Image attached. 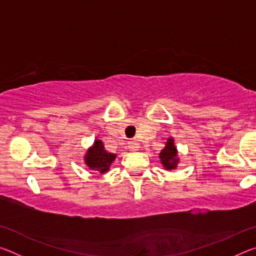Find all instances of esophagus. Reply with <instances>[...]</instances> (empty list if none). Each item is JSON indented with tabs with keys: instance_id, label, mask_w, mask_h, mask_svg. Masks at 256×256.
I'll use <instances>...</instances> for the list:
<instances>
[{
	"instance_id": "1",
	"label": "esophagus",
	"mask_w": 256,
	"mask_h": 256,
	"mask_svg": "<svg viewBox=\"0 0 256 256\" xmlns=\"http://www.w3.org/2000/svg\"><path fill=\"white\" fill-rule=\"evenodd\" d=\"M128 149L132 150V151H136L138 149V144L136 141H130L128 142Z\"/></svg>"
}]
</instances>
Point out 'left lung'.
I'll use <instances>...</instances> for the list:
<instances>
[{"label": "left lung", "mask_w": 256, "mask_h": 256, "mask_svg": "<svg viewBox=\"0 0 256 256\" xmlns=\"http://www.w3.org/2000/svg\"><path fill=\"white\" fill-rule=\"evenodd\" d=\"M160 162H162L164 170H175L180 159L177 158V149L174 144V138H170L166 142V146L159 154Z\"/></svg>", "instance_id": "obj_1"}]
</instances>
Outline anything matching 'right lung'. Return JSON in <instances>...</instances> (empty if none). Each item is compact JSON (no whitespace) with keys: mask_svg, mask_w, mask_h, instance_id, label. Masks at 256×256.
<instances>
[{"mask_svg":"<svg viewBox=\"0 0 256 256\" xmlns=\"http://www.w3.org/2000/svg\"><path fill=\"white\" fill-rule=\"evenodd\" d=\"M116 158L115 154L107 152L100 140H94V146H90L84 156V162L92 170L105 174L110 170L112 162Z\"/></svg>","mask_w":256,"mask_h":256,"instance_id":"obj_1","label":"right lung"}]
</instances>
